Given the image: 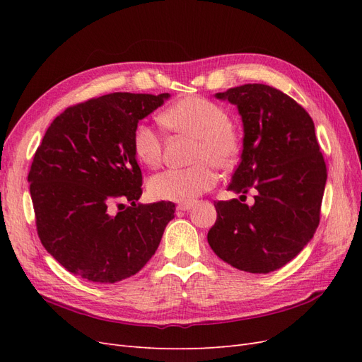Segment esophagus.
Wrapping results in <instances>:
<instances>
[{
	"label": "esophagus",
	"instance_id": "34e87169",
	"mask_svg": "<svg viewBox=\"0 0 362 362\" xmlns=\"http://www.w3.org/2000/svg\"><path fill=\"white\" fill-rule=\"evenodd\" d=\"M192 206H193V204L184 202V204H178V205H177V210H180V211H189Z\"/></svg>",
	"mask_w": 362,
	"mask_h": 362
}]
</instances>
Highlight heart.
Instances as JSON below:
<instances>
[{
    "label": "heart",
    "instance_id": "obj_1",
    "mask_svg": "<svg viewBox=\"0 0 362 362\" xmlns=\"http://www.w3.org/2000/svg\"><path fill=\"white\" fill-rule=\"evenodd\" d=\"M161 125L172 133L194 137L189 168L163 170L148 181L151 198L172 202H192L217 184V168L228 169L242 151V136L231 124L228 110L208 98L184 96L160 115ZM133 152L148 168H157L163 157V139L146 122L133 129Z\"/></svg>",
    "mask_w": 362,
    "mask_h": 362
}]
</instances>
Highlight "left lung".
I'll list each match as a JSON object with an SVG mask.
<instances>
[{
  "label": "left lung",
  "mask_w": 362,
  "mask_h": 362,
  "mask_svg": "<svg viewBox=\"0 0 362 362\" xmlns=\"http://www.w3.org/2000/svg\"><path fill=\"white\" fill-rule=\"evenodd\" d=\"M216 96L237 105L245 129L242 161L228 190L242 193V201L252 192L255 202H214L208 243L238 270H278L320 223L327 172L314 122L300 104L267 84H243Z\"/></svg>",
  "instance_id": "1"
}]
</instances>
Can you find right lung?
<instances>
[{
    "mask_svg": "<svg viewBox=\"0 0 362 362\" xmlns=\"http://www.w3.org/2000/svg\"><path fill=\"white\" fill-rule=\"evenodd\" d=\"M168 98L128 92L92 98L68 107L43 136L28 173L37 235L72 275L119 282L156 254L175 204L137 202L141 170L131 139L139 120ZM120 199L132 205L113 216L110 205Z\"/></svg>",
    "mask_w": 362,
    "mask_h": 362,
    "instance_id": "obj_1",
    "label": "right lung"
}]
</instances>
